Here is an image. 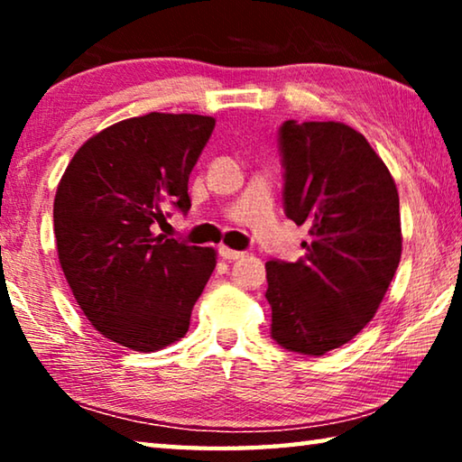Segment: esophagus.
<instances>
[{
    "mask_svg": "<svg viewBox=\"0 0 462 462\" xmlns=\"http://www.w3.org/2000/svg\"><path fill=\"white\" fill-rule=\"evenodd\" d=\"M220 256L226 261H238L245 256V253H242V250H232L228 246H220Z\"/></svg>",
    "mask_w": 462,
    "mask_h": 462,
    "instance_id": "1",
    "label": "esophagus"
}]
</instances>
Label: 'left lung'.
Here are the masks:
<instances>
[{
    "label": "left lung",
    "instance_id": "obj_1",
    "mask_svg": "<svg viewBox=\"0 0 462 462\" xmlns=\"http://www.w3.org/2000/svg\"><path fill=\"white\" fill-rule=\"evenodd\" d=\"M285 216L308 226L306 254L267 263L271 338L322 356L371 322L402 259L400 195L361 132L340 122L279 128Z\"/></svg>",
    "mask_w": 462,
    "mask_h": 462
}]
</instances>
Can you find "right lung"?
<instances>
[{
    "label": "right lung",
    "mask_w": 462,
    "mask_h": 462,
    "mask_svg": "<svg viewBox=\"0 0 462 462\" xmlns=\"http://www.w3.org/2000/svg\"><path fill=\"white\" fill-rule=\"evenodd\" d=\"M216 126L209 116L146 114L89 138L54 198L62 273L99 334L138 353L183 338L216 267V250L154 234L169 208L187 214V183Z\"/></svg>",
    "instance_id": "right-lung-1"
}]
</instances>
